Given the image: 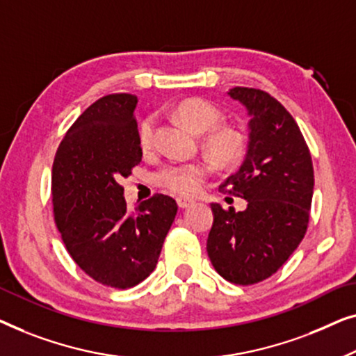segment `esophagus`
<instances>
[{"label":"esophagus","instance_id":"esophagus-1","mask_svg":"<svg viewBox=\"0 0 356 356\" xmlns=\"http://www.w3.org/2000/svg\"><path fill=\"white\" fill-rule=\"evenodd\" d=\"M176 202H177V207L180 209H185V208L192 207V204H193V200H188V198H177Z\"/></svg>","mask_w":356,"mask_h":356}]
</instances>
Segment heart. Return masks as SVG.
<instances>
[{
	"label": "heart",
	"instance_id": "b5f03b06",
	"mask_svg": "<svg viewBox=\"0 0 356 356\" xmlns=\"http://www.w3.org/2000/svg\"><path fill=\"white\" fill-rule=\"evenodd\" d=\"M176 116L197 135L204 136V148L214 159L222 164L237 163L245 153L243 137L235 130L218 127L222 121L221 113L213 104L202 99H187L179 103L174 108ZM154 127L156 119L154 116L143 118L138 124V143L143 149L153 147ZM209 168L204 163H169L154 172L153 180L159 187L169 192L190 197L197 193L202 187L203 179L208 176Z\"/></svg>",
	"mask_w": 356,
	"mask_h": 356
}]
</instances>
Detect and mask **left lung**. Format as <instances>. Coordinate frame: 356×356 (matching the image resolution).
<instances>
[{"mask_svg": "<svg viewBox=\"0 0 356 356\" xmlns=\"http://www.w3.org/2000/svg\"><path fill=\"white\" fill-rule=\"evenodd\" d=\"M227 95L247 111L248 142L242 166L219 188L247 200V208L211 203L207 252L224 279L250 285L273 276L302 242L314 174L303 135L277 99L247 87Z\"/></svg>", "mask_w": 356, "mask_h": 356, "instance_id": "1", "label": "left lung"}]
</instances>
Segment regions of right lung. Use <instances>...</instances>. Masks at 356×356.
<instances>
[{"label": "right lung", "mask_w": 356, "mask_h": 356, "mask_svg": "<svg viewBox=\"0 0 356 356\" xmlns=\"http://www.w3.org/2000/svg\"><path fill=\"white\" fill-rule=\"evenodd\" d=\"M138 98H99L64 135L53 163L54 221L79 268L99 284L129 289L156 268L177 214L166 195L129 211L119 185L142 161L134 113Z\"/></svg>", "instance_id": "right-lung-1"}]
</instances>
